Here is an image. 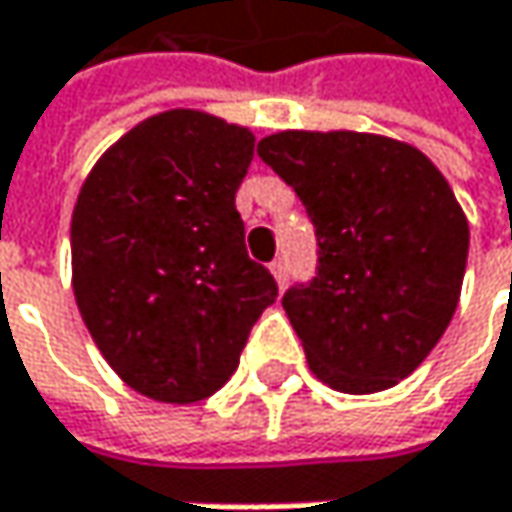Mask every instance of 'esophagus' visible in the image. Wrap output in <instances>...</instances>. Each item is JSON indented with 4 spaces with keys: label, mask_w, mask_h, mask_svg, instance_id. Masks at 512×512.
<instances>
[{
    "label": "esophagus",
    "mask_w": 512,
    "mask_h": 512,
    "mask_svg": "<svg viewBox=\"0 0 512 512\" xmlns=\"http://www.w3.org/2000/svg\"><path fill=\"white\" fill-rule=\"evenodd\" d=\"M269 269H272V275H275L278 287H284V284H287V260H284V257H278V260H272V263H269Z\"/></svg>",
    "instance_id": "obj_1"
}]
</instances>
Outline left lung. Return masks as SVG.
<instances>
[{
	"label": "left lung",
	"mask_w": 512,
	"mask_h": 512,
	"mask_svg": "<svg viewBox=\"0 0 512 512\" xmlns=\"http://www.w3.org/2000/svg\"><path fill=\"white\" fill-rule=\"evenodd\" d=\"M257 156L317 234V275L281 299L308 367L347 394L397 385L460 302L468 222L454 189L418 148L373 133L284 130Z\"/></svg>",
	"instance_id": "obj_1"
}]
</instances>
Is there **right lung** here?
<instances>
[{"label": "right lung", "mask_w": 512, "mask_h": 512, "mask_svg": "<svg viewBox=\"0 0 512 512\" xmlns=\"http://www.w3.org/2000/svg\"><path fill=\"white\" fill-rule=\"evenodd\" d=\"M255 136L195 109L136 124L85 177L73 296L109 367L159 403H198L240 364L278 284L246 252L237 189Z\"/></svg>", "instance_id": "add662e5"}]
</instances>
